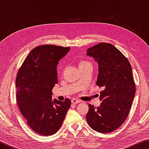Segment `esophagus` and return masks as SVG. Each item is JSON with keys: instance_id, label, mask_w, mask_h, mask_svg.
<instances>
[{"instance_id": "1", "label": "esophagus", "mask_w": 149, "mask_h": 149, "mask_svg": "<svg viewBox=\"0 0 149 149\" xmlns=\"http://www.w3.org/2000/svg\"><path fill=\"white\" fill-rule=\"evenodd\" d=\"M72 102L73 103V104H78V103H80V102H81V101H80L79 100H78V99H73L72 100Z\"/></svg>"}]
</instances>
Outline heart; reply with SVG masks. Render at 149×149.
Wrapping results in <instances>:
<instances>
[{
  "label": "heart",
  "instance_id": "heart-1",
  "mask_svg": "<svg viewBox=\"0 0 149 149\" xmlns=\"http://www.w3.org/2000/svg\"><path fill=\"white\" fill-rule=\"evenodd\" d=\"M87 67H90V68L93 67L92 63L90 61H89V60H81V61L79 63V68H87Z\"/></svg>",
  "mask_w": 149,
  "mask_h": 149
}]
</instances>
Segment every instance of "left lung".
Returning <instances> with one entry per match:
<instances>
[{"mask_svg": "<svg viewBox=\"0 0 149 149\" xmlns=\"http://www.w3.org/2000/svg\"><path fill=\"white\" fill-rule=\"evenodd\" d=\"M87 54L99 64L97 85L100 105L89 104L88 124L99 133H108L119 128L127 118L135 95L132 66L124 55L110 43L100 42L89 48Z\"/></svg>", "mask_w": 149, "mask_h": 149, "instance_id": "obj_1", "label": "left lung"}]
</instances>
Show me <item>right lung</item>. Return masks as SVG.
Returning a JSON list of instances; mask_svg holds the SVG:
<instances>
[{
  "label": "right lung",
  "mask_w": 149,
  "mask_h": 149,
  "mask_svg": "<svg viewBox=\"0 0 149 149\" xmlns=\"http://www.w3.org/2000/svg\"><path fill=\"white\" fill-rule=\"evenodd\" d=\"M70 47L45 45L35 47L19 68L16 79V100L30 128L39 135L56 133L71 106L69 99L52 100L58 83L56 67Z\"/></svg>",
  "instance_id": "add662e5"
}]
</instances>
